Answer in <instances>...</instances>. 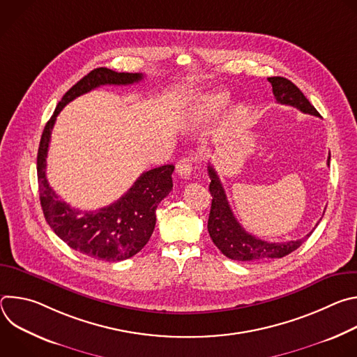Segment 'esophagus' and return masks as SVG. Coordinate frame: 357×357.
<instances>
[{
    "label": "esophagus",
    "mask_w": 357,
    "mask_h": 357,
    "mask_svg": "<svg viewBox=\"0 0 357 357\" xmlns=\"http://www.w3.org/2000/svg\"><path fill=\"white\" fill-rule=\"evenodd\" d=\"M176 172L181 178H189L192 175V161L189 158H182L176 162Z\"/></svg>",
    "instance_id": "esophagus-1"
}]
</instances>
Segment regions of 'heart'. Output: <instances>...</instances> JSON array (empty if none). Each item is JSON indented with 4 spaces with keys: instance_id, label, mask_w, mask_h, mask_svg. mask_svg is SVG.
Instances as JSON below:
<instances>
[{
    "instance_id": "obj_1",
    "label": "heart",
    "mask_w": 357,
    "mask_h": 357,
    "mask_svg": "<svg viewBox=\"0 0 357 357\" xmlns=\"http://www.w3.org/2000/svg\"><path fill=\"white\" fill-rule=\"evenodd\" d=\"M227 100H229V94L227 93H225V91H215V93L208 96L206 105L211 109H216V107L225 106L227 103Z\"/></svg>"
}]
</instances>
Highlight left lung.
I'll use <instances>...</instances> for the list:
<instances>
[{"instance_id":"left-lung-1","label":"left lung","mask_w":357,"mask_h":357,"mask_svg":"<svg viewBox=\"0 0 357 357\" xmlns=\"http://www.w3.org/2000/svg\"><path fill=\"white\" fill-rule=\"evenodd\" d=\"M268 82L273 86V93L275 96L277 103L292 106L305 114L317 117L321 116L317 109L310 103V100L303 96V93L291 80L281 76H274L268 77ZM329 164L331 154L328 158V165ZM208 172L211 178L209 190L213 197L208 220V230L211 238L226 257L237 261H263L270 259H281L296 250L312 234L314 230L303 238L270 243L247 233L234 218L225 193V188L219 179L216 169L211 164L208 165Z\"/></svg>"}]
</instances>
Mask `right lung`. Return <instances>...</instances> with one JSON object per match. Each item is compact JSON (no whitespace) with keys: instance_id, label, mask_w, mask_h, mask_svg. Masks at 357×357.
I'll return each instance as SVG.
<instances>
[{"instance_id":"obj_1","label":"right lung","mask_w":357,"mask_h":357,"mask_svg":"<svg viewBox=\"0 0 357 357\" xmlns=\"http://www.w3.org/2000/svg\"><path fill=\"white\" fill-rule=\"evenodd\" d=\"M142 73H119L97 68L72 86L58 103L54 116L46 123L38 149V185L40 206L47 225L70 248L101 261H123L142 250L157 222L160 202L172 189L174 165H162L141 174L134 185L112 205L98 211L72 208L49 186L46 157L50 134L58 114L76 97L105 86H127L142 80Z\"/></svg>"}]
</instances>
